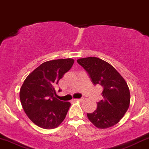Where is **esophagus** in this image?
<instances>
[{
	"label": "esophagus",
	"instance_id": "esophagus-1",
	"mask_svg": "<svg viewBox=\"0 0 149 149\" xmlns=\"http://www.w3.org/2000/svg\"><path fill=\"white\" fill-rule=\"evenodd\" d=\"M84 99H85V98H84V97H82V98H78V99H75V100H76V101L82 102V101H84Z\"/></svg>",
	"mask_w": 149,
	"mask_h": 149
}]
</instances>
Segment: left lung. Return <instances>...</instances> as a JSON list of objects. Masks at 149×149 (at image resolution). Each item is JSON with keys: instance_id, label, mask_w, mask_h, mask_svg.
I'll use <instances>...</instances> for the list:
<instances>
[{"instance_id": "1", "label": "left lung", "mask_w": 149, "mask_h": 149, "mask_svg": "<svg viewBox=\"0 0 149 149\" xmlns=\"http://www.w3.org/2000/svg\"><path fill=\"white\" fill-rule=\"evenodd\" d=\"M77 62L87 73L94 85H101L103 99L97 109L87 113V117L98 128L114 126L123 118L130 105V90L123 77L111 64L95 57L81 58Z\"/></svg>"}]
</instances>
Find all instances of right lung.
Returning <instances> with one entry per match:
<instances>
[{"label": "right lung", "instance_id": "1", "mask_svg": "<svg viewBox=\"0 0 149 149\" xmlns=\"http://www.w3.org/2000/svg\"><path fill=\"white\" fill-rule=\"evenodd\" d=\"M74 63L73 59L44 62L24 80L20 90L21 105L35 125L45 129L57 128L65 119L71 103L55 98V85Z\"/></svg>", "mask_w": 149, "mask_h": 149}]
</instances>
